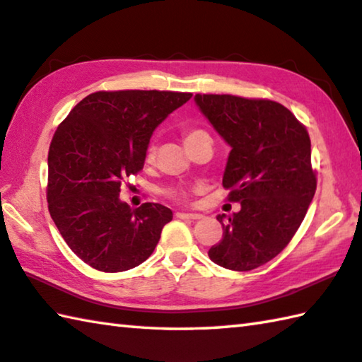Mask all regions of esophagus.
Returning <instances> with one entry per match:
<instances>
[{
    "label": "esophagus",
    "instance_id": "obj_1",
    "mask_svg": "<svg viewBox=\"0 0 362 362\" xmlns=\"http://www.w3.org/2000/svg\"><path fill=\"white\" fill-rule=\"evenodd\" d=\"M177 216L183 220H201L202 215L201 214H185V212H177Z\"/></svg>",
    "mask_w": 362,
    "mask_h": 362
}]
</instances>
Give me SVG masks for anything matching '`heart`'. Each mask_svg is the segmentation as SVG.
Returning a JSON list of instances; mask_svg holds the SVG:
<instances>
[{"label":"heart","mask_w":362,"mask_h":362,"mask_svg":"<svg viewBox=\"0 0 362 362\" xmlns=\"http://www.w3.org/2000/svg\"><path fill=\"white\" fill-rule=\"evenodd\" d=\"M201 136H207L206 131L194 128V129L185 131V136H183V139H185V144H188V142H192V141H194V139H198V137H201ZM152 156H153V148H150L148 158H152ZM198 189H199V188H196L194 192H198ZM166 194L169 196L170 199H174V201L187 202V201L189 199V194H192V193H189L188 189L182 188V187H173V188H168V189H166Z\"/></svg>","instance_id":"b5f03b06"}]
</instances>
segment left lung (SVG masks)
<instances>
[{
	"label": "left lung",
	"instance_id": "8db88e82",
	"mask_svg": "<svg viewBox=\"0 0 362 362\" xmlns=\"http://www.w3.org/2000/svg\"><path fill=\"white\" fill-rule=\"evenodd\" d=\"M194 101L231 147L223 187L238 214L216 220L223 239L209 258L231 271H252L284 250L298 231L317 189L310 137L280 103L233 95H196Z\"/></svg>",
	"mask_w": 362,
	"mask_h": 362
}]
</instances>
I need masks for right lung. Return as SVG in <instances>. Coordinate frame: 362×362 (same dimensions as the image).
<instances>
[{"mask_svg": "<svg viewBox=\"0 0 362 362\" xmlns=\"http://www.w3.org/2000/svg\"><path fill=\"white\" fill-rule=\"evenodd\" d=\"M192 93L96 91L58 124L49 148L47 202L69 248L101 272L146 261L173 210L156 202L131 209L122 183L142 170L155 128Z\"/></svg>", "mask_w": 362, "mask_h": 362, "instance_id": "right-lung-1", "label": "right lung"}]
</instances>
